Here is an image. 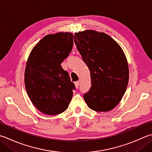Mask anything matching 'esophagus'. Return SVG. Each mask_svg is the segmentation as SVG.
Returning a JSON list of instances; mask_svg holds the SVG:
<instances>
[{
	"label": "esophagus",
	"instance_id": "1",
	"mask_svg": "<svg viewBox=\"0 0 152 152\" xmlns=\"http://www.w3.org/2000/svg\"><path fill=\"white\" fill-rule=\"evenodd\" d=\"M74 84H75V86L76 88H78L79 86H80V82H76L75 83H74Z\"/></svg>",
	"mask_w": 152,
	"mask_h": 152
}]
</instances>
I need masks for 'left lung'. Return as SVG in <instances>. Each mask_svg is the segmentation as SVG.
Returning <instances> with one entry per match:
<instances>
[{"label": "left lung", "mask_w": 152, "mask_h": 152, "mask_svg": "<svg viewBox=\"0 0 152 152\" xmlns=\"http://www.w3.org/2000/svg\"><path fill=\"white\" fill-rule=\"evenodd\" d=\"M74 38L90 71L91 86L84 95L86 104L95 111H111L121 102L129 83V65L123 49L103 32L78 31Z\"/></svg>", "instance_id": "obj_1"}]
</instances>
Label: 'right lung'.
<instances>
[{
  "mask_svg": "<svg viewBox=\"0 0 152 152\" xmlns=\"http://www.w3.org/2000/svg\"><path fill=\"white\" fill-rule=\"evenodd\" d=\"M73 34L59 32L45 36L36 44L27 61L24 82L32 103L47 115L66 111L75 86L61 63L73 47Z\"/></svg>",
  "mask_w": 152,
  "mask_h": 152,
  "instance_id": "right-lung-1",
  "label": "right lung"
}]
</instances>
